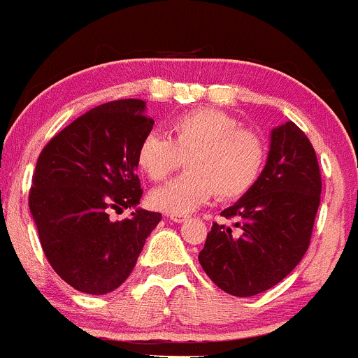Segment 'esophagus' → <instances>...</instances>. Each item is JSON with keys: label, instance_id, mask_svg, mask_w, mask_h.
I'll use <instances>...</instances> for the list:
<instances>
[{"label": "esophagus", "instance_id": "1", "mask_svg": "<svg viewBox=\"0 0 358 358\" xmlns=\"http://www.w3.org/2000/svg\"><path fill=\"white\" fill-rule=\"evenodd\" d=\"M169 220H173V222H183V220H187V215H183V213H169Z\"/></svg>", "mask_w": 358, "mask_h": 358}]
</instances>
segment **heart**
Here are the masks:
<instances>
[{
	"label": "heart",
	"mask_w": 358,
	"mask_h": 358,
	"mask_svg": "<svg viewBox=\"0 0 358 358\" xmlns=\"http://www.w3.org/2000/svg\"><path fill=\"white\" fill-rule=\"evenodd\" d=\"M169 138L146 134L136 152L143 175L153 182L180 168L189 171L150 192V205L168 213H187L217 194L238 199L258 183L266 162L265 141L219 109H194L169 122Z\"/></svg>",
	"instance_id": "heart-1"
}]
</instances>
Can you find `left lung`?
<instances>
[{"label": "left lung", "instance_id": "8db88e82", "mask_svg": "<svg viewBox=\"0 0 358 358\" xmlns=\"http://www.w3.org/2000/svg\"><path fill=\"white\" fill-rule=\"evenodd\" d=\"M322 194L316 152L293 122L270 132L258 183L213 222L199 263L222 292L252 296L273 288L300 263L310 242Z\"/></svg>", "mask_w": 358, "mask_h": 358}]
</instances>
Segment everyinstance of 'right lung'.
Here are the masks:
<instances>
[{
	"label": "right lung",
	"mask_w": 358,
	"mask_h": 358,
	"mask_svg": "<svg viewBox=\"0 0 358 358\" xmlns=\"http://www.w3.org/2000/svg\"><path fill=\"white\" fill-rule=\"evenodd\" d=\"M146 102L115 100L58 132L36 160L29 212L43 255L66 285L106 295L130 275L162 215L139 208L136 152L153 120ZM136 208L111 221L109 209Z\"/></svg>",
	"instance_id": "1"
}]
</instances>
